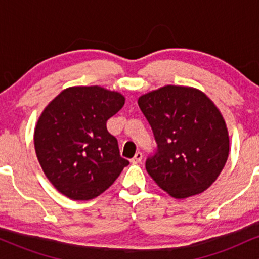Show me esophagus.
<instances>
[{"label": "esophagus", "mask_w": 259, "mask_h": 259, "mask_svg": "<svg viewBox=\"0 0 259 259\" xmlns=\"http://www.w3.org/2000/svg\"><path fill=\"white\" fill-rule=\"evenodd\" d=\"M142 160V153L141 152H136L135 156H134V158L132 159V163H134V164H138V163H140Z\"/></svg>", "instance_id": "1"}]
</instances>
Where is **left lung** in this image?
Here are the masks:
<instances>
[{
	"label": "left lung",
	"instance_id": "8db88e82",
	"mask_svg": "<svg viewBox=\"0 0 259 259\" xmlns=\"http://www.w3.org/2000/svg\"><path fill=\"white\" fill-rule=\"evenodd\" d=\"M157 142L146 170L174 198L203 192L224 168L229 134L222 113L203 92L167 85L139 97Z\"/></svg>",
	"mask_w": 259,
	"mask_h": 259
}]
</instances>
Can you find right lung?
I'll return each instance as SVG.
<instances>
[{
	"instance_id": "right-lung-1",
	"label": "right lung",
	"mask_w": 259,
	"mask_h": 259,
	"mask_svg": "<svg viewBox=\"0 0 259 259\" xmlns=\"http://www.w3.org/2000/svg\"><path fill=\"white\" fill-rule=\"evenodd\" d=\"M125 102L117 91L101 86L65 89L38 118L34 145L47 179L76 201L105 192L129 164L106 123Z\"/></svg>"
}]
</instances>
